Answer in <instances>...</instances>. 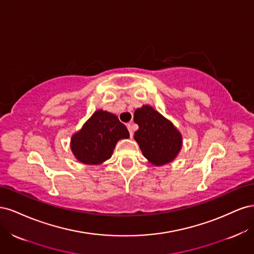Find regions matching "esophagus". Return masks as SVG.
Listing matches in <instances>:
<instances>
[{
    "mask_svg": "<svg viewBox=\"0 0 254 254\" xmlns=\"http://www.w3.org/2000/svg\"><path fill=\"white\" fill-rule=\"evenodd\" d=\"M127 128L129 130V133H130V136L133 135V129H132V126L131 124H127Z\"/></svg>",
    "mask_w": 254,
    "mask_h": 254,
    "instance_id": "1",
    "label": "esophagus"
}]
</instances>
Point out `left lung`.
I'll use <instances>...</instances> for the list:
<instances>
[{
    "label": "left lung",
    "mask_w": 254,
    "mask_h": 254,
    "mask_svg": "<svg viewBox=\"0 0 254 254\" xmlns=\"http://www.w3.org/2000/svg\"><path fill=\"white\" fill-rule=\"evenodd\" d=\"M133 121L139 125L134 140L151 164L164 165L178 156L182 147V135L171 121L148 105L134 111Z\"/></svg>",
    "instance_id": "left-lung-1"
}]
</instances>
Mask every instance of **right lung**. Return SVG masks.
<instances>
[{"label": "right lung", "mask_w": 254, "mask_h": 254, "mask_svg": "<svg viewBox=\"0 0 254 254\" xmlns=\"http://www.w3.org/2000/svg\"><path fill=\"white\" fill-rule=\"evenodd\" d=\"M126 126L117 115L97 110L84 123L71 139V149L79 162L97 165L111 158L115 145L121 139H128Z\"/></svg>", "instance_id": "right-lung-1"}]
</instances>
